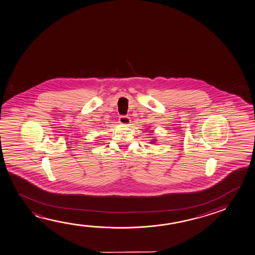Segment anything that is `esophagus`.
<instances>
[{
	"label": "esophagus",
	"instance_id": "34e87169",
	"mask_svg": "<svg viewBox=\"0 0 255 255\" xmlns=\"http://www.w3.org/2000/svg\"><path fill=\"white\" fill-rule=\"evenodd\" d=\"M119 123L123 125V126H129V123H130V119L128 117H120Z\"/></svg>",
	"mask_w": 255,
	"mask_h": 255
}]
</instances>
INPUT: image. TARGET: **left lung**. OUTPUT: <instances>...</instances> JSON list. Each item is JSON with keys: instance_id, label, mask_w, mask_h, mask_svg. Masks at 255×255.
<instances>
[{"instance_id": "1", "label": "left lung", "mask_w": 255, "mask_h": 255, "mask_svg": "<svg viewBox=\"0 0 255 255\" xmlns=\"http://www.w3.org/2000/svg\"><path fill=\"white\" fill-rule=\"evenodd\" d=\"M151 144H154V142L156 141V139H154V138H153V139H150Z\"/></svg>"}]
</instances>
